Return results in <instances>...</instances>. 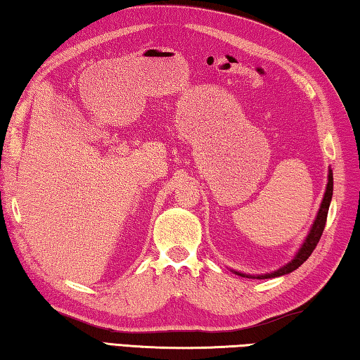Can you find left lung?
<instances>
[{"mask_svg": "<svg viewBox=\"0 0 360 360\" xmlns=\"http://www.w3.org/2000/svg\"><path fill=\"white\" fill-rule=\"evenodd\" d=\"M332 192H334V176H332V169L329 168L328 172V184H326V192H324V197L321 201V206L318 209V214H316V219L313 221V225L310 228L309 234H307V238L304 239L302 245L299 247V250L294 255L292 259L288 261L285 266L278 267V269L272 271V272H266V274H244V272H239V271H233L234 274H238L240 277H247V278H274V277H280V276H285V274H290L292 271H296L297 267L307 261V258L310 257L311 252L315 250L316 244L319 243V238H321V234L324 231V225H326V219H328V212H329V206H330V200H332Z\"/></svg>", "mask_w": 360, "mask_h": 360, "instance_id": "obj_1", "label": "left lung"}]
</instances>
